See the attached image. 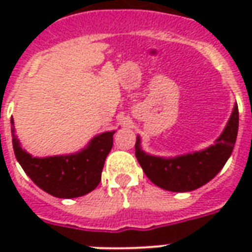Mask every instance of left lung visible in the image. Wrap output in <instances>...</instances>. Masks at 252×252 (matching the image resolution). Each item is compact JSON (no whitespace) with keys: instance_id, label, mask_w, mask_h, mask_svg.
Returning a JSON list of instances; mask_svg holds the SVG:
<instances>
[{"instance_id":"1","label":"left lung","mask_w":252,"mask_h":252,"mask_svg":"<svg viewBox=\"0 0 252 252\" xmlns=\"http://www.w3.org/2000/svg\"><path fill=\"white\" fill-rule=\"evenodd\" d=\"M238 104L235 103L222 133L215 145L176 157H158L144 152L141 138L136 140V158L156 186L171 192H189L215 178L233 153L238 134Z\"/></svg>"}]
</instances>
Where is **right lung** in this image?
I'll list each match as a JSON object with an SVG mask.
<instances>
[{
    "instance_id": "1",
    "label": "right lung",
    "mask_w": 252,
    "mask_h": 252,
    "mask_svg": "<svg viewBox=\"0 0 252 252\" xmlns=\"http://www.w3.org/2000/svg\"><path fill=\"white\" fill-rule=\"evenodd\" d=\"M11 124L15 158L37 187L60 199L80 197L98 187L104 161L114 145L115 130L96 134L76 153L39 158L22 149L13 119Z\"/></svg>"
}]
</instances>
